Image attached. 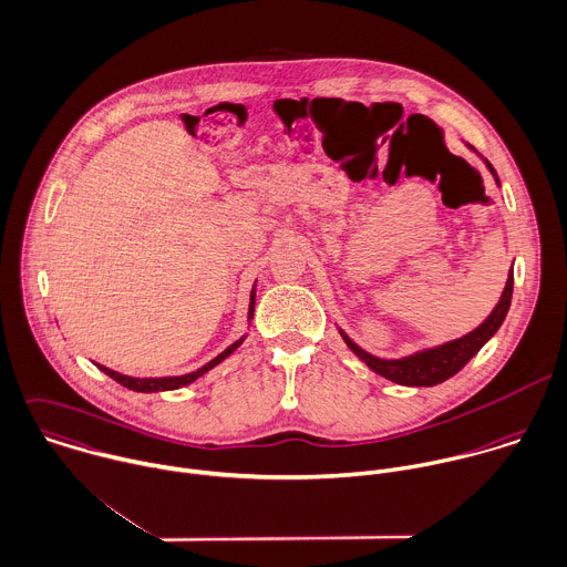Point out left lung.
Listing matches in <instances>:
<instances>
[{"label":"left lung","mask_w":567,"mask_h":567,"mask_svg":"<svg viewBox=\"0 0 567 567\" xmlns=\"http://www.w3.org/2000/svg\"><path fill=\"white\" fill-rule=\"evenodd\" d=\"M486 167L497 178V174L488 161H486ZM513 279L515 277H513V268H511V275H508V281H506L499 303L495 306V310L488 315V319L480 328H475L473 332H468L462 339L437 346L433 350H424L413 357L398 359V361H384V359H377V357L368 354L365 350H361L348 334L341 332V337L348 343V348L370 370H374L378 377L386 378L398 384H406V386H433L437 382H444L446 378L455 377L486 346V341L502 328V323L508 315V308H511V299H513Z\"/></svg>","instance_id":"8db88e82"}]
</instances>
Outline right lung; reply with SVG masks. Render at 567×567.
<instances>
[{"label":"right lung","mask_w":567,"mask_h":567,"mask_svg":"<svg viewBox=\"0 0 567 567\" xmlns=\"http://www.w3.org/2000/svg\"><path fill=\"white\" fill-rule=\"evenodd\" d=\"M252 310H255V290H252V295H250V312H248V319L252 317ZM241 341L244 339H239V341H235L230 348H226L219 357H215L210 363H206L204 368H199L197 372H190L187 377H172V378H132V377H123V374H118V372H112V370H107V368H103V365H96L101 372H105L107 377L114 378L116 382H121L123 386H127V389H132V391H143V393H152V391H169V389H181V386H185V384H189L193 382L195 378L202 377V374H206L208 370H213L217 363H221L228 354H233L239 346H241Z\"/></svg>","instance_id":"1"}]
</instances>
